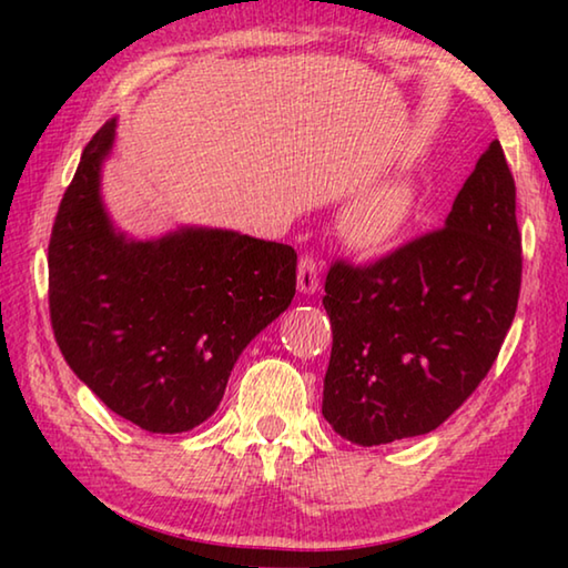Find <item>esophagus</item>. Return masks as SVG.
Returning <instances> with one entry per match:
<instances>
[{
	"instance_id": "esophagus-1",
	"label": "esophagus",
	"mask_w": 568,
	"mask_h": 568,
	"mask_svg": "<svg viewBox=\"0 0 568 568\" xmlns=\"http://www.w3.org/2000/svg\"><path fill=\"white\" fill-rule=\"evenodd\" d=\"M321 285L318 277V261L311 253H305L297 263V291L301 293H315Z\"/></svg>"
}]
</instances>
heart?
<instances>
[{"instance_id": "1", "label": "heart", "mask_w": 568, "mask_h": 568, "mask_svg": "<svg viewBox=\"0 0 568 568\" xmlns=\"http://www.w3.org/2000/svg\"><path fill=\"white\" fill-rule=\"evenodd\" d=\"M418 192L408 178H393L365 192L345 215V235L361 250L390 245L416 213Z\"/></svg>"}]
</instances>
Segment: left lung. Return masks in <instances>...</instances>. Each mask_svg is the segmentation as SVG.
Segmentation results:
<instances>
[{
  "instance_id": "1",
  "label": "left lung",
  "mask_w": 568,
  "mask_h": 568,
  "mask_svg": "<svg viewBox=\"0 0 568 568\" xmlns=\"http://www.w3.org/2000/svg\"><path fill=\"white\" fill-rule=\"evenodd\" d=\"M516 185L494 140L446 225L376 263L335 261L323 305L333 348L323 416L358 446L428 434L478 388L521 291Z\"/></svg>"
}]
</instances>
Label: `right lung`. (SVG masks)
I'll return each instance as SVG.
<instances>
[{
	"label": "right lung",
	"instance_id": "right-lung-1",
	"mask_svg": "<svg viewBox=\"0 0 568 568\" xmlns=\"http://www.w3.org/2000/svg\"><path fill=\"white\" fill-rule=\"evenodd\" d=\"M112 140L114 120L88 142L57 210L47 250L54 341L110 410L182 434L213 416L237 355L291 305L297 255L233 230L148 243L114 233L100 200Z\"/></svg>",
	"mask_w": 568,
	"mask_h": 568
}]
</instances>
